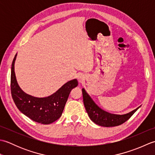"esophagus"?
<instances>
[{
	"mask_svg": "<svg viewBox=\"0 0 155 155\" xmlns=\"http://www.w3.org/2000/svg\"><path fill=\"white\" fill-rule=\"evenodd\" d=\"M77 78L79 83H82V82H83L84 81V77L83 74H78Z\"/></svg>",
	"mask_w": 155,
	"mask_h": 155,
	"instance_id": "1",
	"label": "esophagus"
}]
</instances>
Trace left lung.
<instances>
[{"instance_id": "left-lung-1", "label": "left lung", "mask_w": 155, "mask_h": 155, "mask_svg": "<svg viewBox=\"0 0 155 155\" xmlns=\"http://www.w3.org/2000/svg\"><path fill=\"white\" fill-rule=\"evenodd\" d=\"M82 92H83L84 107L86 108L88 117L92 121L99 126L110 127L118 126V125L123 124L129 119L138 110V108L140 107H138L136 109L130 112L129 113L123 115L108 113L107 112L102 110L94 103V101L92 100V98L87 93L84 88L82 89Z\"/></svg>"}]
</instances>
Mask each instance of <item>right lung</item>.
<instances>
[{
    "mask_svg": "<svg viewBox=\"0 0 155 155\" xmlns=\"http://www.w3.org/2000/svg\"><path fill=\"white\" fill-rule=\"evenodd\" d=\"M11 67V89L12 99L18 110L37 123L48 124L61 117L65 104L72 88L77 87L78 81L74 79L67 82L51 96L37 98L24 93L19 87L15 73V62Z\"/></svg>",
    "mask_w": 155,
    "mask_h": 155,
    "instance_id": "add662e5",
    "label": "right lung"
}]
</instances>
